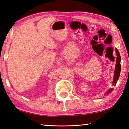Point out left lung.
Instances as JSON below:
<instances>
[{
    "label": "left lung",
    "mask_w": 129,
    "mask_h": 129,
    "mask_svg": "<svg viewBox=\"0 0 129 129\" xmlns=\"http://www.w3.org/2000/svg\"><path fill=\"white\" fill-rule=\"evenodd\" d=\"M115 53H116V55H117L116 65H115V68L114 78H113V85H115V84H116L118 80L119 79V77L120 73H121V56H120L119 52L117 49H115ZM113 90V89L111 88L108 91H107L105 95L108 94L110 93Z\"/></svg>",
    "instance_id": "1"
}]
</instances>
